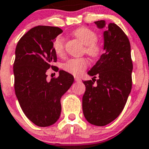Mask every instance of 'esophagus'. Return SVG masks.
<instances>
[{"mask_svg":"<svg viewBox=\"0 0 149 149\" xmlns=\"http://www.w3.org/2000/svg\"><path fill=\"white\" fill-rule=\"evenodd\" d=\"M74 80H75V81H81L79 77H76V76L74 77Z\"/></svg>","mask_w":149,"mask_h":149,"instance_id":"34e87169","label":"esophagus"}]
</instances>
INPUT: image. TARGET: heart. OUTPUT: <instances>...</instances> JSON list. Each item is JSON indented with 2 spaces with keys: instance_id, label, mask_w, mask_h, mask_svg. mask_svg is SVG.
Masks as SVG:
<instances>
[{
  "instance_id": "b5f03b06",
  "label": "heart",
  "mask_w": 149,
  "mask_h": 149,
  "mask_svg": "<svg viewBox=\"0 0 149 149\" xmlns=\"http://www.w3.org/2000/svg\"><path fill=\"white\" fill-rule=\"evenodd\" d=\"M73 35L85 45L86 52L92 57H96L100 52V47L96 42L97 36L95 32L86 27L77 29L73 32ZM53 49L55 54L62 56L65 52V41L61 37H57L53 42ZM88 65V61L84 58H71L63 65L65 71L74 75H80Z\"/></svg>"
}]
</instances>
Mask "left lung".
Returning a JSON list of instances; mask_svg holds the SVG:
<instances>
[{
  "mask_svg": "<svg viewBox=\"0 0 149 149\" xmlns=\"http://www.w3.org/2000/svg\"><path fill=\"white\" fill-rule=\"evenodd\" d=\"M94 23L105 29L104 53L88 72L93 79L98 76L97 85L93 80L83 81L86 90L82 108L88 123L104 126L116 119L126 105L132 89V61L130 42L121 28L112 23L107 26L105 20Z\"/></svg>",
  "mask_w": 149,
  "mask_h": 149,
  "instance_id": "8db88e82",
  "label": "left lung"
}]
</instances>
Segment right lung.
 <instances>
[{
	"mask_svg": "<svg viewBox=\"0 0 149 149\" xmlns=\"http://www.w3.org/2000/svg\"><path fill=\"white\" fill-rule=\"evenodd\" d=\"M62 32L55 26H38L25 33L16 47V96L26 117L40 127L52 126L59 119L61 98L74 82L73 75L63 70L56 78L46 79L47 70L57 61L54 40Z\"/></svg>",
	"mask_w": 149,
	"mask_h": 149,
	"instance_id": "right-lung-1",
	"label": "right lung"
}]
</instances>
